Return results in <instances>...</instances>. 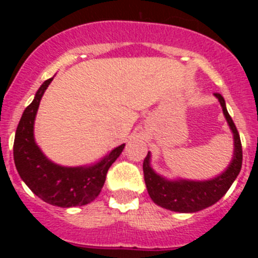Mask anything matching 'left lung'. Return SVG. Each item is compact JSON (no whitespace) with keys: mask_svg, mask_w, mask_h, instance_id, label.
Wrapping results in <instances>:
<instances>
[{"mask_svg":"<svg viewBox=\"0 0 258 258\" xmlns=\"http://www.w3.org/2000/svg\"><path fill=\"white\" fill-rule=\"evenodd\" d=\"M215 97L220 102L226 121L233 135L232 160L222 173L213 178L204 179V181L186 178L168 179L158 175L153 170L151 166V152H148L144 161L146 187L151 200L162 209L181 213H192L207 209L225 196L240 173L242 166L240 135L227 112L226 102L220 93H215Z\"/></svg>","mask_w":258,"mask_h":258,"instance_id":"1","label":"left lung"}]
</instances>
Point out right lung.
<instances>
[{
    "mask_svg": "<svg viewBox=\"0 0 258 258\" xmlns=\"http://www.w3.org/2000/svg\"><path fill=\"white\" fill-rule=\"evenodd\" d=\"M52 80L53 77L41 85L32 102L23 111L15 135V165L22 181L42 201L63 209L85 206L100 195L108 168L122 153L124 144L88 166L67 167L46 157L36 144L33 130L41 98Z\"/></svg>",
    "mask_w": 258,
    "mask_h": 258,
    "instance_id": "obj_1",
    "label": "right lung"
}]
</instances>
